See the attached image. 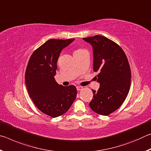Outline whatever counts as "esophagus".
Listing matches in <instances>:
<instances>
[{"instance_id": "esophagus-1", "label": "esophagus", "mask_w": 151, "mask_h": 151, "mask_svg": "<svg viewBox=\"0 0 151 151\" xmlns=\"http://www.w3.org/2000/svg\"><path fill=\"white\" fill-rule=\"evenodd\" d=\"M76 89H77V91H81L83 89V86H76Z\"/></svg>"}]
</instances>
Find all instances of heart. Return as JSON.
Masks as SVG:
<instances>
[{"instance_id": "1", "label": "heart", "mask_w": 151, "mask_h": 151, "mask_svg": "<svg viewBox=\"0 0 151 151\" xmlns=\"http://www.w3.org/2000/svg\"><path fill=\"white\" fill-rule=\"evenodd\" d=\"M82 50H84V49H82V48H78V49H76L75 52H80V51H82Z\"/></svg>"}]
</instances>
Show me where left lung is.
<instances>
[{
  "instance_id": "1",
  "label": "left lung",
  "mask_w": 151,
  "mask_h": 151,
  "mask_svg": "<svg viewBox=\"0 0 151 151\" xmlns=\"http://www.w3.org/2000/svg\"><path fill=\"white\" fill-rule=\"evenodd\" d=\"M93 47V70L99 73L100 88L89 103L94 112L106 116L115 111L126 99L131 86V72L123 50L112 40L101 35L83 39Z\"/></svg>"
}]
</instances>
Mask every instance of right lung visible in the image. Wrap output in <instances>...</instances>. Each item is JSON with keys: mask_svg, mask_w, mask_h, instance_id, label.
<instances>
[{"mask_svg": "<svg viewBox=\"0 0 151 151\" xmlns=\"http://www.w3.org/2000/svg\"><path fill=\"white\" fill-rule=\"evenodd\" d=\"M74 40H47L34 51L27 65L25 84L29 96L40 111L53 118L67 112L77 94L75 86H63L55 78L61 50Z\"/></svg>", "mask_w": 151, "mask_h": 151, "instance_id": "1", "label": "right lung"}]
</instances>
